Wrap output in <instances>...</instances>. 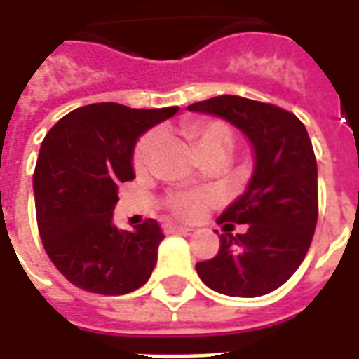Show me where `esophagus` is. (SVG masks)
Returning a JSON list of instances; mask_svg holds the SVG:
<instances>
[{"mask_svg":"<svg viewBox=\"0 0 359 359\" xmlns=\"http://www.w3.org/2000/svg\"><path fill=\"white\" fill-rule=\"evenodd\" d=\"M192 229L190 226H182V225H172V223H165L163 225V233L165 234H175V233H190Z\"/></svg>","mask_w":359,"mask_h":359,"instance_id":"1","label":"esophagus"}]
</instances>
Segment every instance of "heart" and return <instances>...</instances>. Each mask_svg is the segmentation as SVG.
Masks as SVG:
<instances>
[{
	"label": "heart",
	"instance_id": "heart-1",
	"mask_svg": "<svg viewBox=\"0 0 359 359\" xmlns=\"http://www.w3.org/2000/svg\"><path fill=\"white\" fill-rule=\"evenodd\" d=\"M184 134L194 148L202 154V157L211 156H226L234 148L233 128L223 121L213 118H194L184 125ZM159 134L148 133L142 136L136 148H134L133 163L136 171H146L151 159L156 156ZM215 202V194L211 190H188V192H177L169 198V210L180 219H198L203 211Z\"/></svg>",
	"mask_w": 359,
	"mask_h": 359
}]
</instances>
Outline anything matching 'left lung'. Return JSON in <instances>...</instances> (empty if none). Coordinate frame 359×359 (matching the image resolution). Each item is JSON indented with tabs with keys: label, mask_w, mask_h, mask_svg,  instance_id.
I'll use <instances>...</instances> for the list:
<instances>
[{
	"label": "left lung",
	"mask_w": 359,
	"mask_h": 359,
	"mask_svg": "<svg viewBox=\"0 0 359 359\" xmlns=\"http://www.w3.org/2000/svg\"><path fill=\"white\" fill-rule=\"evenodd\" d=\"M188 111L229 121L254 149V172L244 194L217 223L244 225L221 234L217 256L196 264L203 285L238 298L264 296L285 285L308 254L317 225V161L306 126L290 111L241 97L217 95Z\"/></svg>",
	"instance_id": "1"
}]
</instances>
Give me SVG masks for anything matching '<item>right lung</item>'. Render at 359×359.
I'll return each mask as SVG.
<instances>
[{"mask_svg":"<svg viewBox=\"0 0 359 359\" xmlns=\"http://www.w3.org/2000/svg\"><path fill=\"white\" fill-rule=\"evenodd\" d=\"M177 111L92 103L46 134L34 169L38 231L46 254L74 286L121 296L146 285L163 231L156 219L121 231L113 210L118 184L134 179L136 140Z\"/></svg>","mask_w":359,"mask_h":359,"instance_id":"1","label":"right lung"}]
</instances>
